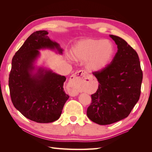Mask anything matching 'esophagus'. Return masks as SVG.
<instances>
[{
	"label": "esophagus",
	"instance_id": "34e87169",
	"mask_svg": "<svg viewBox=\"0 0 152 152\" xmlns=\"http://www.w3.org/2000/svg\"><path fill=\"white\" fill-rule=\"evenodd\" d=\"M87 73L84 70H80L76 72L70 77L68 86L70 90V94L72 96H76L79 92V87L83 83L86 79Z\"/></svg>",
	"mask_w": 152,
	"mask_h": 152
}]
</instances>
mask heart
<instances>
[{"instance_id": "heart-1", "label": "heart", "mask_w": 152, "mask_h": 152, "mask_svg": "<svg viewBox=\"0 0 152 152\" xmlns=\"http://www.w3.org/2000/svg\"><path fill=\"white\" fill-rule=\"evenodd\" d=\"M114 54L113 44L108 40L86 39L73 45L71 56L75 61H84L91 72H99L107 67Z\"/></svg>"}]
</instances>
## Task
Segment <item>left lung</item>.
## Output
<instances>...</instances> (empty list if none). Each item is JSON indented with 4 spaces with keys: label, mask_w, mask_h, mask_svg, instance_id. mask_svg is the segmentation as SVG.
<instances>
[{
    "label": "left lung",
    "mask_w": 152,
    "mask_h": 152,
    "mask_svg": "<svg viewBox=\"0 0 152 152\" xmlns=\"http://www.w3.org/2000/svg\"><path fill=\"white\" fill-rule=\"evenodd\" d=\"M110 37L117 45V52L107 67L93 72L99 86L91 95L87 110L88 118L99 125H108L128 117L140 99L142 80L136 50L119 37Z\"/></svg>",
    "instance_id": "8db88e82"
}]
</instances>
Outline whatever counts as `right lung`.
Listing matches in <instances>:
<instances>
[{"mask_svg": "<svg viewBox=\"0 0 152 152\" xmlns=\"http://www.w3.org/2000/svg\"><path fill=\"white\" fill-rule=\"evenodd\" d=\"M48 34L45 30H40L28 37L12 58L9 77L13 105L23 115L38 123L57 121L69 98L63 89L65 76L43 68L32 74L39 49H56L62 54L63 49L49 39Z\"/></svg>", "mask_w": 152, "mask_h": 152, "instance_id": "obj_1", "label": "right lung"}]
</instances>
